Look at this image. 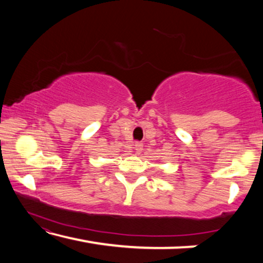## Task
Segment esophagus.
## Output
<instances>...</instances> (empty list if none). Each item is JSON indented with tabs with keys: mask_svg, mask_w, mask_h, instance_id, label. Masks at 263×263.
Wrapping results in <instances>:
<instances>
[{
	"mask_svg": "<svg viewBox=\"0 0 263 263\" xmlns=\"http://www.w3.org/2000/svg\"><path fill=\"white\" fill-rule=\"evenodd\" d=\"M142 147H144V145L141 144V142H139V141H137L136 144H135V149H136V153H138L139 154L141 151H142Z\"/></svg>",
	"mask_w": 263,
	"mask_h": 263,
	"instance_id": "obj_1",
	"label": "esophagus"
}]
</instances>
